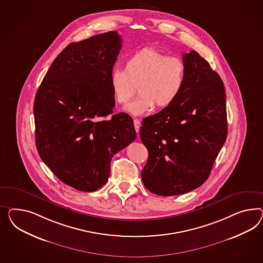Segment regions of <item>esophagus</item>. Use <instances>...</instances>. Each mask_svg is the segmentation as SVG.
I'll list each match as a JSON object with an SVG mask.
<instances>
[{"label":"esophagus","instance_id":"esophagus-1","mask_svg":"<svg viewBox=\"0 0 263 263\" xmlns=\"http://www.w3.org/2000/svg\"><path fill=\"white\" fill-rule=\"evenodd\" d=\"M134 126H135L136 132L139 133L140 127H141V121H139L138 119H134Z\"/></svg>","mask_w":263,"mask_h":263}]
</instances>
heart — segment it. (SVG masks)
I'll return each mask as SVG.
<instances>
[{
  "instance_id": "b5f03b06",
  "label": "heart",
  "mask_w": 263,
  "mask_h": 263,
  "mask_svg": "<svg viewBox=\"0 0 263 263\" xmlns=\"http://www.w3.org/2000/svg\"><path fill=\"white\" fill-rule=\"evenodd\" d=\"M185 66L182 58L167 55L155 48L137 50L124 62V70L115 69L110 74L114 100L125 105L139 90V98L128 104L125 111L141 116L155 106L165 109L172 105L182 92Z\"/></svg>"
}]
</instances>
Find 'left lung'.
<instances>
[{"label":"left lung","instance_id":"obj_1","mask_svg":"<svg viewBox=\"0 0 263 263\" xmlns=\"http://www.w3.org/2000/svg\"><path fill=\"white\" fill-rule=\"evenodd\" d=\"M185 85L176 101L142 121L140 137L148 150L142 183L157 195L192 192L210 176L227 139L224 83L209 62L183 54Z\"/></svg>","mask_w":263,"mask_h":263}]
</instances>
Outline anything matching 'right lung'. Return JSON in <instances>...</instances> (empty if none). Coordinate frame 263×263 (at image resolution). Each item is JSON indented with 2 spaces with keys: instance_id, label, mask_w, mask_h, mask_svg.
I'll return each mask as SVG.
<instances>
[{
  "instance_id": "1",
  "label": "right lung",
  "mask_w": 263,
  "mask_h": 263,
  "mask_svg": "<svg viewBox=\"0 0 263 263\" xmlns=\"http://www.w3.org/2000/svg\"><path fill=\"white\" fill-rule=\"evenodd\" d=\"M116 31L71 43L50 65L33 104L36 148L66 185L92 192L106 184L115 154L136 139L132 118L113 115L110 74L121 48Z\"/></svg>"
}]
</instances>
